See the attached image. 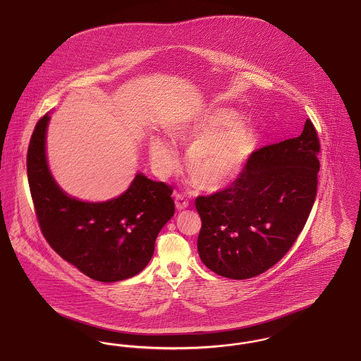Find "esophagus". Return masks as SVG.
<instances>
[{
	"mask_svg": "<svg viewBox=\"0 0 361 361\" xmlns=\"http://www.w3.org/2000/svg\"><path fill=\"white\" fill-rule=\"evenodd\" d=\"M174 203H176V208L177 209H184V208H187L189 206L188 199L184 195H181V193H176Z\"/></svg>",
	"mask_w": 361,
	"mask_h": 361,
	"instance_id": "34e87169",
	"label": "esophagus"
}]
</instances>
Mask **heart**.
Returning a JSON list of instances; mask_svg holds the SVG:
<instances>
[{"instance_id":"heart-1","label":"heart","mask_w":361,"mask_h":361,"mask_svg":"<svg viewBox=\"0 0 361 361\" xmlns=\"http://www.w3.org/2000/svg\"><path fill=\"white\" fill-rule=\"evenodd\" d=\"M174 135L180 145L189 146L185 169L204 189L222 188L235 180L257 146L256 131L227 108L206 111L178 127ZM150 158L158 174L168 176L178 164V152L172 142L155 137Z\"/></svg>"}]
</instances>
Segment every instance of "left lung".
Segmentation results:
<instances>
[{
  "label": "left lung",
  "mask_w": 361,
  "mask_h": 361,
  "mask_svg": "<svg viewBox=\"0 0 361 361\" xmlns=\"http://www.w3.org/2000/svg\"><path fill=\"white\" fill-rule=\"evenodd\" d=\"M321 150L310 119L299 137L256 150L240 176L212 195L197 196V250L216 275H261L291 249L317 196Z\"/></svg>",
  "instance_id": "left-lung-1"
}]
</instances>
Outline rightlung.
<instances>
[{
    "label": "right lung",
    "instance_id": "right-lung-1",
    "mask_svg": "<svg viewBox=\"0 0 361 361\" xmlns=\"http://www.w3.org/2000/svg\"><path fill=\"white\" fill-rule=\"evenodd\" d=\"M49 114L35 126L27 153L28 184L40 230L52 249L103 283L137 275L152 259L155 238L174 214L173 188L137 173L116 199L87 203L58 187L46 159Z\"/></svg>",
    "mask_w": 361,
    "mask_h": 361
}]
</instances>
